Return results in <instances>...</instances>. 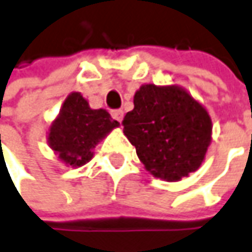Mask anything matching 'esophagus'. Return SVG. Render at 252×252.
<instances>
[{
  "mask_svg": "<svg viewBox=\"0 0 252 252\" xmlns=\"http://www.w3.org/2000/svg\"><path fill=\"white\" fill-rule=\"evenodd\" d=\"M111 116H113L114 120H117V121L121 123V120L124 117V111H123V110H113V111H111Z\"/></svg>",
  "mask_w": 252,
  "mask_h": 252,
  "instance_id": "1",
  "label": "esophagus"
}]
</instances>
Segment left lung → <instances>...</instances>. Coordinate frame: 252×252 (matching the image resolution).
I'll use <instances>...</instances> for the list:
<instances>
[{"mask_svg": "<svg viewBox=\"0 0 252 252\" xmlns=\"http://www.w3.org/2000/svg\"><path fill=\"white\" fill-rule=\"evenodd\" d=\"M123 126L145 169L170 183L199 169L212 141L208 110L177 85H142Z\"/></svg>", "mask_w": 252, "mask_h": 252, "instance_id": "8db88e82", "label": "left lung"}]
</instances>
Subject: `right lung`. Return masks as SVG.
<instances>
[{
    "label": "right lung",
    "mask_w": 252,
    "mask_h": 252,
    "mask_svg": "<svg viewBox=\"0 0 252 252\" xmlns=\"http://www.w3.org/2000/svg\"><path fill=\"white\" fill-rule=\"evenodd\" d=\"M120 126L104 109H91L79 92L64 100L47 132L48 146L71 167H81L93 158L97 143Z\"/></svg>",
    "instance_id": "add662e5"
}]
</instances>
